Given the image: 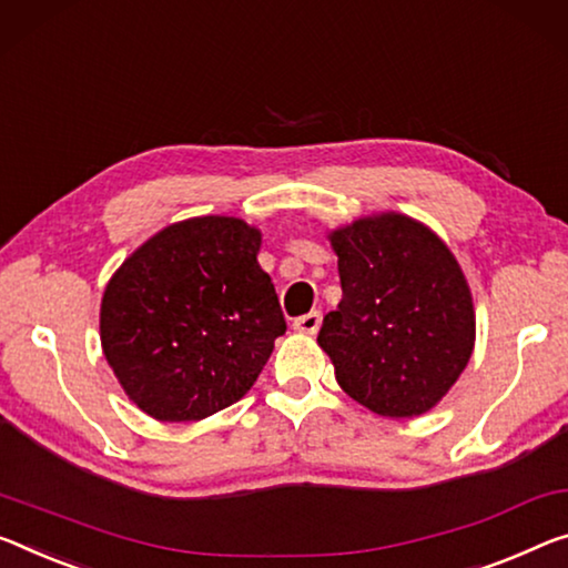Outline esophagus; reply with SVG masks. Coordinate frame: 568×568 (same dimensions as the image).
<instances>
[{
  "mask_svg": "<svg viewBox=\"0 0 568 568\" xmlns=\"http://www.w3.org/2000/svg\"><path fill=\"white\" fill-rule=\"evenodd\" d=\"M320 325H322V314L320 312H307V314H302V317L294 320V329H296V333H304V335H317Z\"/></svg>",
  "mask_w": 568,
  "mask_h": 568,
  "instance_id": "esophagus-1",
  "label": "esophagus"
}]
</instances>
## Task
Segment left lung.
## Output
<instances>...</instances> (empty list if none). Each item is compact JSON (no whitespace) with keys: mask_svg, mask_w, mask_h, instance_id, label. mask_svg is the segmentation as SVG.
Instances as JSON below:
<instances>
[{"mask_svg":"<svg viewBox=\"0 0 568 568\" xmlns=\"http://www.w3.org/2000/svg\"><path fill=\"white\" fill-rule=\"evenodd\" d=\"M343 300L317 343L347 396L388 418L418 416L473 355L475 310L452 251L412 217H363L333 235Z\"/></svg>","mask_w":568,"mask_h":568,"instance_id":"1","label":"left lung"}]
</instances>
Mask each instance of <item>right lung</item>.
Wrapping results in <instances>:
<instances>
[{"label": "right lung", "instance_id": "right-lung-1", "mask_svg": "<svg viewBox=\"0 0 568 568\" xmlns=\"http://www.w3.org/2000/svg\"><path fill=\"white\" fill-rule=\"evenodd\" d=\"M239 217L174 223L134 251L101 302V345L156 422H200L254 386L286 322Z\"/></svg>", "mask_w": 568, "mask_h": 568}]
</instances>
